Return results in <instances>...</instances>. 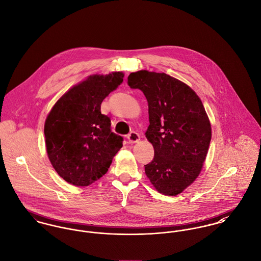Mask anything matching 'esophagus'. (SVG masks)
Masks as SVG:
<instances>
[{
	"mask_svg": "<svg viewBox=\"0 0 261 261\" xmlns=\"http://www.w3.org/2000/svg\"><path fill=\"white\" fill-rule=\"evenodd\" d=\"M127 138H128L129 143H136V142H138V141L140 140V135H139L137 132L132 131V132H130V133L128 134Z\"/></svg>",
	"mask_w": 261,
	"mask_h": 261,
	"instance_id": "esophagus-1",
	"label": "esophagus"
}]
</instances>
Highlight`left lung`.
Wrapping results in <instances>:
<instances>
[{"instance_id":"left-lung-1","label":"left lung","mask_w":261,"mask_h":261,"mask_svg":"<svg viewBox=\"0 0 261 261\" xmlns=\"http://www.w3.org/2000/svg\"><path fill=\"white\" fill-rule=\"evenodd\" d=\"M127 83L148 101L146 137L154 158L145 173L159 193L176 196L197 179L207 154L212 129L203 105L191 87L166 73L140 70Z\"/></svg>"}]
</instances>
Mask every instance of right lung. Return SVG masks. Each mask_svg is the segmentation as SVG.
I'll list each match as a JSON object with an SVG mask.
<instances>
[{
	"mask_svg": "<svg viewBox=\"0 0 261 261\" xmlns=\"http://www.w3.org/2000/svg\"><path fill=\"white\" fill-rule=\"evenodd\" d=\"M122 72L91 75L60 97L44 124L48 159L67 182L85 187L99 180L123 146L111 131L101 103L123 82Z\"/></svg>",
	"mask_w": 261,
	"mask_h": 261,
	"instance_id": "1",
	"label": "right lung"
}]
</instances>
